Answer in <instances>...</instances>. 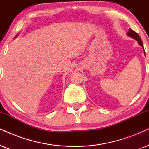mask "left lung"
Masks as SVG:
<instances>
[{
	"instance_id": "left-lung-1",
	"label": "left lung",
	"mask_w": 149,
	"mask_h": 149,
	"mask_svg": "<svg viewBox=\"0 0 149 149\" xmlns=\"http://www.w3.org/2000/svg\"><path fill=\"white\" fill-rule=\"evenodd\" d=\"M127 36H129V37L135 39V40H137V42H138V44L140 45L143 49H144V46H143V44H142V40H141V38L140 37V36L137 34L136 32H135L133 30L131 29V28H130V29H129V31H128ZM144 53L145 54L144 50Z\"/></svg>"
}]
</instances>
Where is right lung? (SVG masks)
<instances>
[{
	"label": "right lung",
	"mask_w": 149,
	"mask_h": 149,
	"mask_svg": "<svg viewBox=\"0 0 149 149\" xmlns=\"http://www.w3.org/2000/svg\"><path fill=\"white\" fill-rule=\"evenodd\" d=\"M18 36V35H16V36H15V38H16L17 36Z\"/></svg>",
	"instance_id": "1"
}]
</instances>
